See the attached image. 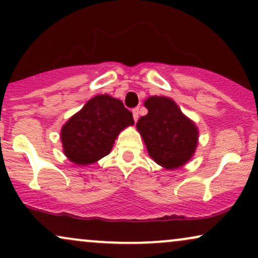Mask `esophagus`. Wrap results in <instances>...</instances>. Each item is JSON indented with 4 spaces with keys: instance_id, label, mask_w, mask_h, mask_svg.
Instances as JSON below:
<instances>
[{
    "instance_id": "34e87169",
    "label": "esophagus",
    "mask_w": 258,
    "mask_h": 258,
    "mask_svg": "<svg viewBox=\"0 0 258 258\" xmlns=\"http://www.w3.org/2000/svg\"><path fill=\"white\" fill-rule=\"evenodd\" d=\"M132 114H133V119H135V121H137L138 117H139V110H138V109L137 108L133 109Z\"/></svg>"
}]
</instances>
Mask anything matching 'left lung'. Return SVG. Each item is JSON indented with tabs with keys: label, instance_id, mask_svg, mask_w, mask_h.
Listing matches in <instances>:
<instances>
[{
	"label": "left lung",
	"instance_id": "1",
	"mask_svg": "<svg viewBox=\"0 0 258 258\" xmlns=\"http://www.w3.org/2000/svg\"><path fill=\"white\" fill-rule=\"evenodd\" d=\"M144 106L148 114L138 120L136 127L150 158L167 170L184 166L194 156L199 142L194 121L170 97H148Z\"/></svg>",
	"mask_w": 258,
	"mask_h": 258
}]
</instances>
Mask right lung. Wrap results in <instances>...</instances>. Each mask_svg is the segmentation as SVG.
Here are the masks:
<instances>
[{
    "label": "right lung",
    "instance_id": "add662e5",
    "mask_svg": "<svg viewBox=\"0 0 258 258\" xmlns=\"http://www.w3.org/2000/svg\"><path fill=\"white\" fill-rule=\"evenodd\" d=\"M133 123L132 112L120 99L94 96L61 127L63 153L79 166L94 164L111 152L120 132Z\"/></svg>",
    "mask_w": 258,
    "mask_h": 258
}]
</instances>
